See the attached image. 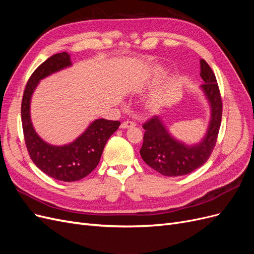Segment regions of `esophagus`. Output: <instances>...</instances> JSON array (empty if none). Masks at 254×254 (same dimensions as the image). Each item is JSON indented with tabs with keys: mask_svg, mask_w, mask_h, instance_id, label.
<instances>
[{
	"mask_svg": "<svg viewBox=\"0 0 254 254\" xmlns=\"http://www.w3.org/2000/svg\"><path fill=\"white\" fill-rule=\"evenodd\" d=\"M134 126H135V123L131 122V121H125V122H123L122 124H121V128L122 129L131 128V127H134Z\"/></svg>",
	"mask_w": 254,
	"mask_h": 254,
	"instance_id": "esophagus-1",
	"label": "esophagus"
}]
</instances>
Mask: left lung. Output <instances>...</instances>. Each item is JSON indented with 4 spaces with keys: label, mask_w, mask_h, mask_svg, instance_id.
<instances>
[{
    "label": "left lung",
    "mask_w": 254,
    "mask_h": 254,
    "mask_svg": "<svg viewBox=\"0 0 254 254\" xmlns=\"http://www.w3.org/2000/svg\"><path fill=\"white\" fill-rule=\"evenodd\" d=\"M200 68L204 81L200 90L210 107V122L200 141L187 144L176 139L160 115H155L143 125L145 133L141 157L146 164L163 176L177 177L194 172L206 162L216 144L221 124V97L216 77L203 59L200 60Z\"/></svg>",
    "instance_id": "obj_1"
}]
</instances>
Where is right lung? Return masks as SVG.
<instances>
[{
  "mask_svg": "<svg viewBox=\"0 0 254 254\" xmlns=\"http://www.w3.org/2000/svg\"><path fill=\"white\" fill-rule=\"evenodd\" d=\"M72 66L70 54L58 53L48 58L30 76L23 94L21 119L25 144L30 158L44 174L64 182L80 180L97 166L105 145L121 123L97 119L76 139L64 145L45 142L36 132L30 118V102L40 80Z\"/></svg>",
  "mask_w": 254,
  "mask_h": 254,
  "instance_id": "right-lung-1",
  "label": "right lung"
}]
</instances>
